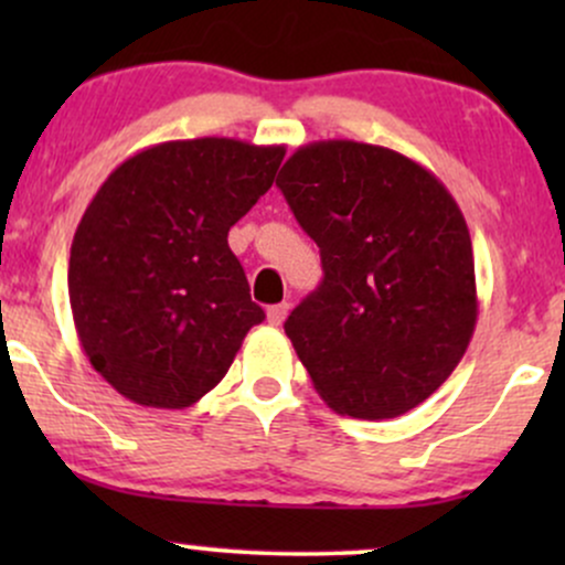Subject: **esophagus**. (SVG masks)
Returning a JSON list of instances; mask_svg holds the SVG:
<instances>
[{"mask_svg":"<svg viewBox=\"0 0 565 565\" xmlns=\"http://www.w3.org/2000/svg\"><path fill=\"white\" fill-rule=\"evenodd\" d=\"M287 313H289V305L287 302L270 305V308H268V323H270V327H278V323L287 319Z\"/></svg>","mask_w":565,"mask_h":565,"instance_id":"obj_1","label":"esophagus"}]
</instances>
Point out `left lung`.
<instances>
[{
  "label": "left lung",
  "instance_id": "1",
  "mask_svg": "<svg viewBox=\"0 0 565 565\" xmlns=\"http://www.w3.org/2000/svg\"><path fill=\"white\" fill-rule=\"evenodd\" d=\"M276 185L321 249V287L284 323L316 393L355 419L412 412L476 332L462 210L423 164L355 140L297 148Z\"/></svg>",
  "mask_w": 565,
  "mask_h": 565
}]
</instances>
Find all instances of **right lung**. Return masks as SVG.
<instances>
[{"instance_id":"right-lung-1","label":"right lung","mask_w":565,"mask_h":565,"mask_svg":"<svg viewBox=\"0 0 565 565\" xmlns=\"http://www.w3.org/2000/svg\"><path fill=\"white\" fill-rule=\"evenodd\" d=\"M284 146L167 140L121 161L74 233L68 297L89 364L151 408L193 406L225 377L252 302L228 231L274 185Z\"/></svg>"}]
</instances>
